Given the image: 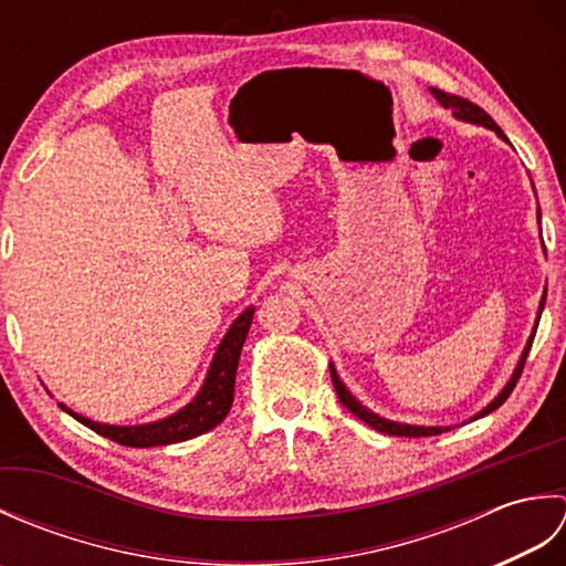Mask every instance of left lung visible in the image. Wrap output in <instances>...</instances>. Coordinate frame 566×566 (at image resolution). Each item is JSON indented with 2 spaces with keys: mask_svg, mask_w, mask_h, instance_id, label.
<instances>
[{
  "mask_svg": "<svg viewBox=\"0 0 566 566\" xmlns=\"http://www.w3.org/2000/svg\"><path fill=\"white\" fill-rule=\"evenodd\" d=\"M430 92H432V97H436V99L444 106V109L452 112L454 118H460V122H469V124H476V126H484V128L496 130L499 138L506 140V136H503V130L499 128V124L482 109V106H476V104H472V102L464 99V97H457V94H448V92L436 90V87H432ZM537 221H539V209H537ZM543 308H545V294H543V298H539V308H537V321H535L533 335H531V338H527V345H525V350H523V355H521V359H518V367H515L511 381L506 384V387L501 389V394L496 396V399L491 401L486 408H482V411H479L472 420L482 418V416H486V413H491V411H496V408H499L503 401H506L509 396H511V391L515 389V381L521 379V371H523V367H525L527 353H531V345H533V338H535V331H537V323H539V314H543ZM331 379H333L335 391H338L340 403L347 408V411L355 413L359 420H365V423H367L369 428H375V430H379V432H387V436H399V438H428V436H440V432L450 430V428H442V426H428V428H426V426L394 423V420H387V418H381V416H377V413H371L369 408H365L363 403H359V401L355 399V396L345 389V384L340 381L338 371H335L333 365H331Z\"/></svg>",
  "mask_w": 566,
  "mask_h": 566,
  "instance_id": "obj_1",
  "label": "left lung"
}]
</instances>
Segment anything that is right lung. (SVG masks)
<instances>
[{
	"label": "right lung",
	"mask_w": 566,
	"mask_h": 566,
	"mask_svg": "<svg viewBox=\"0 0 566 566\" xmlns=\"http://www.w3.org/2000/svg\"><path fill=\"white\" fill-rule=\"evenodd\" d=\"M252 314H255V308L250 306L233 321V326L228 328L219 350H216L211 359L209 375L203 379L199 394L172 416L146 426H106L70 411L65 403H60V408L75 420H80L82 426L92 428L94 432H99V436L109 438L118 444H126V448H155V444H172L197 438L201 432L219 426L228 416V411H231L238 359L248 338Z\"/></svg>",
	"instance_id": "obj_1"
}]
</instances>
